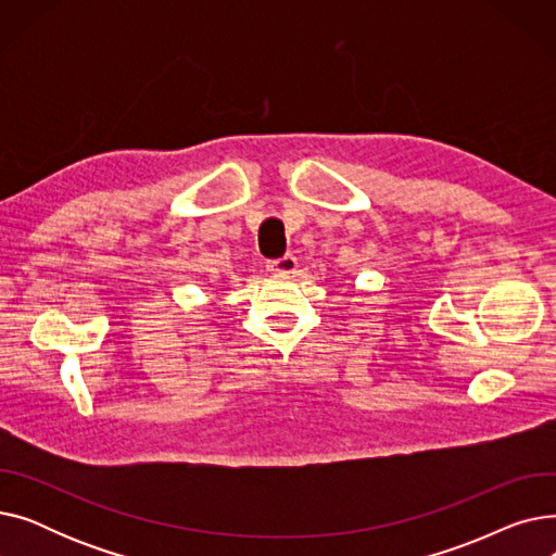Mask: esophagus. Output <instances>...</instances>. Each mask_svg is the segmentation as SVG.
<instances>
[{"label": "esophagus", "mask_w": 556, "mask_h": 556, "mask_svg": "<svg viewBox=\"0 0 556 556\" xmlns=\"http://www.w3.org/2000/svg\"><path fill=\"white\" fill-rule=\"evenodd\" d=\"M268 270L275 273V275H293L298 270V258L293 254H286L277 261H270Z\"/></svg>", "instance_id": "obj_1"}]
</instances>
